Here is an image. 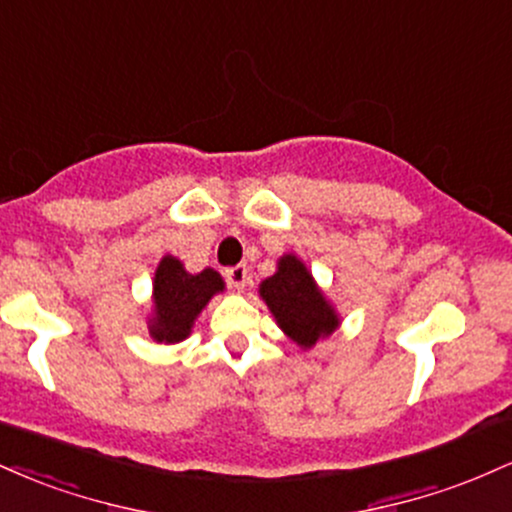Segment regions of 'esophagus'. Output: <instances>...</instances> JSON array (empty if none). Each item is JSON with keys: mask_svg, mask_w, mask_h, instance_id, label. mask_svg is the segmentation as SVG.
Instances as JSON below:
<instances>
[{"mask_svg": "<svg viewBox=\"0 0 512 512\" xmlns=\"http://www.w3.org/2000/svg\"><path fill=\"white\" fill-rule=\"evenodd\" d=\"M223 274H226L228 284H231L233 289H238V291H243L245 284H248V279H250L248 267H245V264H236V267H228Z\"/></svg>", "mask_w": 512, "mask_h": 512, "instance_id": "obj_1", "label": "esophagus"}]
</instances>
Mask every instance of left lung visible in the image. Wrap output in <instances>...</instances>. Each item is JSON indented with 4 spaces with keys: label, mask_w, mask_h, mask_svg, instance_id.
I'll list each match as a JSON object with an SVG mask.
<instances>
[{
    "label": "left lung",
    "mask_w": 512,
    "mask_h": 512,
    "mask_svg": "<svg viewBox=\"0 0 512 512\" xmlns=\"http://www.w3.org/2000/svg\"><path fill=\"white\" fill-rule=\"evenodd\" d=\"M260 296L274 313L281 330L305 349L337 330L339 320L332 305L317 291L313 276L298 257H281L279 272L262 281Z\"/></svg>",
    "instance_id": "obj_1"
}]
</instances>
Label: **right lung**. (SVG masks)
<instances>
[{
	"label": "right lung",
	"mask_w": 512,
	"mask_h": 512,
	"mask_svg": "<svg viewBox=\"0 0 512 512\" xmlns=\"http://www.w3.org/2000/svg\"><path fill=\"white\" fill-rule=\"evenodd\" d=\"M223 291V279L214 269L187 274L175 257H163L154 279L156 317L151 334L158 342H180L192 330V322L202 313L214 293Z\"/></svg>",
	"instance_id": "obj_1"
}]
</instances>
